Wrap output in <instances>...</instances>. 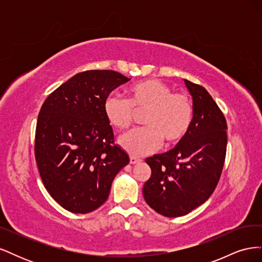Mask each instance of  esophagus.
Here are the masks:
<instances>
[{"instance_id":"1","label":"esophagus","mask_w":262,"mask_h":262,"mask_svg":"<svg viewBox=\"0 0 262 262\" xmlns=\"http://www.w3.org/2000/svg\"><path fill=\"white\" fill-rule=\"evenodd\" d=\"M141 162H142V160H140V158L133 157V156H131V157H130V164H132V165H134V164H139V163H141Z\"/></svg>"}]
</instances>
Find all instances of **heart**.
<instances>
[{"mask_svg": "<svg viewBox=\"0 0 262 262\" xmlns=\"http://www.w3.org/2000/svg\"><path fill=\"white\" fill-rule=\"evenodd\" d=\"M171 89L156 78L131 85L126 93L129 99L110 94L104 101V115L117 129L131 125L134 115L145 110L143 124L119 138V144L132 156H144L156 150L162 142L175 144L187 134L192 121L191 100L184 93H171Z\"/></svg>", "mask_w": 262, "mask_h": 262, "instance_id": "b5f03b06", "label": "heart"}]
</instances>
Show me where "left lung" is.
I'll use <instances>...</instances> for the list:
<instances>
[{"instance_id":"obj_1","label":"left lung","mask_w":262,"mask_h":262,"mask_svg":"<svg viewBox=\"0 0 262 262\" xmlns=\"http://www.w3.org/2000/svg\"><path fill=\"white\" fill-rule=\"evenodd\" d=\"M193 117L184 139L168 152L147 157L152 175L144 184L146 203L161 215H186L207 201L223 169L227 124L203 86L185 80Z\"/></svg>"}]
</instances>
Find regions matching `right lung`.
<instances>
[{
    "label": "right lung",
    "mask_w": 262,
    "mask_h": 262,
    "mask_svg": "<svg viewBox=\"0 0 262 262\" xmlns=\"http://www.w3.org/2000/svg\"><path fill=\"white\" fill-rule=\"evenodd\" d=\"M129 81L112 70L85 71L52 92L38 115L39 173L47 191L70 212L98 209L117 173L129 164L102 109L108 95Z\"/></svg>",
    "instance_id": "obj_1"
}]
</instances>
